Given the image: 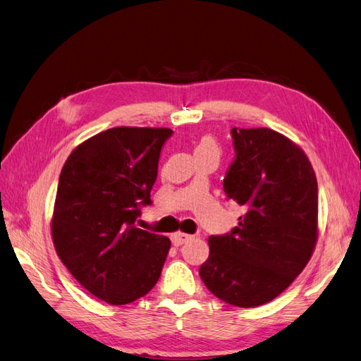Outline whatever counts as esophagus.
Segmentation results:
<instances>
[{
  "label": "esophagus",
  "mask_w": 361,
  "mask_h": 361,
  "mask_svg": "<svg viewBox=\"0 0 361 361\" xmlns=\"http://www.w3.org/2000/svg\"><path fill=\"white\" fill-rule=\"evenodd\" d=\"M192 238V235H188V233H183V232H177V233H173L172 236H171V239H172V244L173 245H181V244H184L186 241H189V239Z\"/></svg>",
  "instance_id": "1"
}]
</instances>
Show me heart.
Here are the masks:
<instances>
[{
	"mask_svg": "<svg viewBox=\"0 0 361 361\" xmlns=\"http://www.w3.org/2000/svg\"><path fill=\"white\" fill-rule=\"evenodd\" d=\"M216 152L219 154V147H218V143L216 140L212 135H202L198 143H197V147H195V154H200V152Z\"/></svg>",
	"mask_w": 361,
	"mask_h": 361,
	"instance_id": "obj_1",
	"label": "heart"
}]
</instances>
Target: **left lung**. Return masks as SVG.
Returning a JSON list of instances; mask_svg holds the SVG:
<instances>
[{
	"label": "left lung",
	"instance_id": "8db88e82",
	"mask_svg": "<svg viewBox=\"0 0 361 361\" xmlns=\"http://www.w3.org/2000/svg\"><path fill=\"white\" fill-rule=\"evenodd\" d=\"M228 200L247 212L232 233L210 236L200 276L218 299L255 308L277 298L307 267L319 236L317 178L299 145L270 128H233Z\"/></svg>",
	"mask_w": 361,
	"mask_h": 361
}]
</instances>
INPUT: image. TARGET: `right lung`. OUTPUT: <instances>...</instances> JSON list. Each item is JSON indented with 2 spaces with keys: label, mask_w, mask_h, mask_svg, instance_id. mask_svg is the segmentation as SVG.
I'll return each instance as SVG.
<instances>
[{
  "label": "right lung",
  "mask_w": 361,
  "mask_h": 361,
  "mask_svg": "<svg viewBox=\"0 0 361 361\" xmlns=\"http://www.w3.org/2000/svg\"><path fill=\"white\" fill-rule=\"evenodd\" d=\"M169 128L118 126L76 146L63 164L51 216L62 264L87 291L109 305L143 298L159 281L168 236L138 228L151 204Z\"/></svg>",
  "instance_id": "1"
}]
</instances>
